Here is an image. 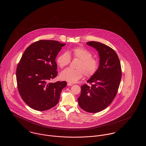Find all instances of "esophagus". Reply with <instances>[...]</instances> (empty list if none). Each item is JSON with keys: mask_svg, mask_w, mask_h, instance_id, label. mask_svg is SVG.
I'll return each instance as SVG.
<instances>
[{"mask_svg": "<svg viewBox=\"0 0 146 146\" xmlns=\"http://www.w3.org/2000/svg\"><path fill=\"white\" fill-rule=\"evenodd\" d=\"M73 84L72 83H67V86H72Z\"/></svg>", "mask_w": 146, "mask_h": 146, "instance_id": "1", "label": "esophagus"}]
</instances>
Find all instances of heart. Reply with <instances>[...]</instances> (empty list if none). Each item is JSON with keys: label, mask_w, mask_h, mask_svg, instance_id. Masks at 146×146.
<instances>
[{"label": "heart", "mask_w": 146, "mask_h": 146, "mask_svg": "<svg viewBox=\"0 0 146 146\" xmlns=\"http://www.w3.org/2000/svg\"><path fill=\"white\" fill-rule=\"evenodd\" d=\"M70 56L73 58L79 60L76 64V69L67 68L63 70L60 74L61 79L70 83H75L82 78L84 74L86 77L94 76L98 68L97 59L92 57L90 51L83 47H75L70 52H64L58 56L57 63L60 68H63L70 64Z\"/></svg>", "instance_id": "b5f03b06"}]
</instances>
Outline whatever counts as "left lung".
<instances>
[{"instance_id": "1", "label": "left lung", "mask_w": 146, "mask_h": 146, "mask_svg": "<svg viewBox=\"0 0 146 146\" xmlns=\"http://www.w3.org/2000/svg\"><path fill=\"white\" fill-rule=\"evenodd\" d=\"M100 57V66L96 73L81 86L78 98L80 107L89 113H97L106 108L115 97L121 78V69L116 52L100 42H89Z\"/></svg>"}]
</instances>
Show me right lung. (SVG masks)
I'll use <instances>...</instances> for the list:
<instances>
[{
	"label": "right lung",
	"mask_w": 146,
	"mask_h": 146,
	"mask_svg": "<svg viewBox=\"0 0 146 146\" xmlns=\"http://www.w3.org/2000/svg\"><path fill=\"white\" fill-rule=\"evenodd\" d=\"M66 44L40 40L30 45L22 56L16 70L17 89L21 98L31 108L44 111L58 102L67 82L50 83L57 75L56 56Z\"/></svg>",
	"instance_id": "obj_1"
}]
</instances>
